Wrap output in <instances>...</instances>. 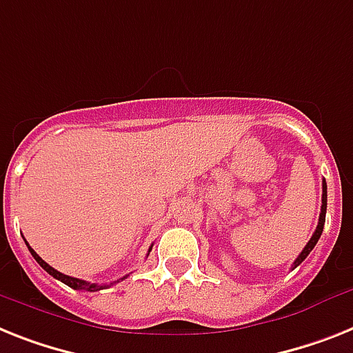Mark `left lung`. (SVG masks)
<instances>
[{
    "mask_svg": "<svg viewBox=\"0 0 353 353\" xmlns=\"http://www.w3.org/2000/svg\"><path fill=\"white\" fill-rule=\"evenodd\" d=\"M325 216H327V182L323 180V196H321V212H319V222H317V227H316V231H314L312 238L308 240V243L305 245V249L301 250V254L296 258V261H294L292 265V269H296L299 263H301L305 258H307L308 254H310V250L316 247L317 240L321 238V232H323V227H325Z\"/></svg>",
    "mask_w": 353,
    "mask_h": 353,
    "instance_id": "1",
    "label": "left lung"
}]
</instances>
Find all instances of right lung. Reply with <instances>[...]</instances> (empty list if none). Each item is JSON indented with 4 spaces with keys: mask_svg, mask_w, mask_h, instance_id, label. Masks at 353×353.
Segmentation results:
<instances>
[{
    "mask_svg": "<svg viewBox=\"0 0 353 353\" xmlns=\"http://www.w3.org/2000/svg\"><path fill=\"white\" fill-rule=\"evenodd\" d=\"M28 245V243H26ZM28 250H30V254L34 256V260L37 261V263L43 267V269L48 272L50 276H54L55 279H59V281H63L65 285H68L70 288H74V290H86V292H97V290H103V288H106V285H97V283H88V281H84V279H77V278H72V276H66V274H61L59 270H55L54 267H50V265L46 263L43 258H39V254H37L36 250L32 249L30 245H28ZM151 250V247H150ZM128 276H124V278L121 279H126ZM115 283H119V279L115 281Z\"/></svg>",
    "mask_w": 353,
    "mask_h": 353,
    "instance_id": "1",
    "label": "right lung"
}]
</instances>
